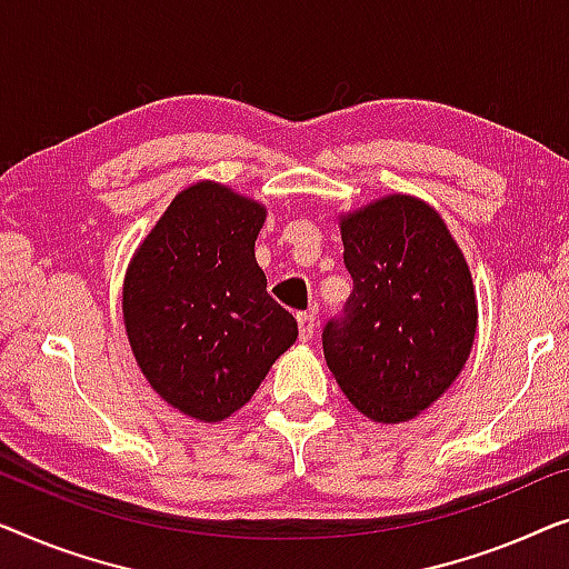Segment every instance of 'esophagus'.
Wrapping results in <instances>:
<instances>
[{
    "mask_svg": "<svg viewBox=\"0 0 569 569\" xmlns=\"http://www.w3.org/2000/svg\"><path fill=\"white\" fill-rule=\"evenodd\" d=\"M296 322H299V338L303 342L315 338V330H317V315H315V311H301V315H296Z\"/></svg>",
    "mask_w": 569,
    "mask_h": 569,
    "instance_id": "1",
    "label": "esophagus"
}]
</instances>
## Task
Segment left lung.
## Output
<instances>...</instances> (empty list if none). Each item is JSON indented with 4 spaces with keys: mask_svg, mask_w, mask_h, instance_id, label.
<instances>
[{
    "mask_svg": "<svg viewBox=\"0 0 569 569\" xmlns=\"http://www.w3.org/2000/svg\"><path fill=\"white\" fill-rule=\"evenodd\" d=\"M353 293L327 322L330 371L358 412L405 422L456 381L477 332L467 260L426 201L387 196L340 216Z\"/></svg>",
    "mask_w": 569,
    "mask_h": 569,
    "instance_id": "left-lung-1",
    "label": "left lung"
}]
</instances>
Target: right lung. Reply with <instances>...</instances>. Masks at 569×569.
<instances>
[{"instance_id": "right-lung-1", "label": "right lung", "mask_w": 569, "mask_h": 569, "mask_svg": "<svg viewBox=\"0 0 569 569\" xmlns=\"http://www.w3.org/2000/svg\"><path fill=\"white\" fill-rule=\"evenodd\" d=\"M266 208L219 182L174 196L123 281L128 342L151 389L188 418L219 422L250 402L299 338L254 262Z\"/></svg>"}]
</instances>
